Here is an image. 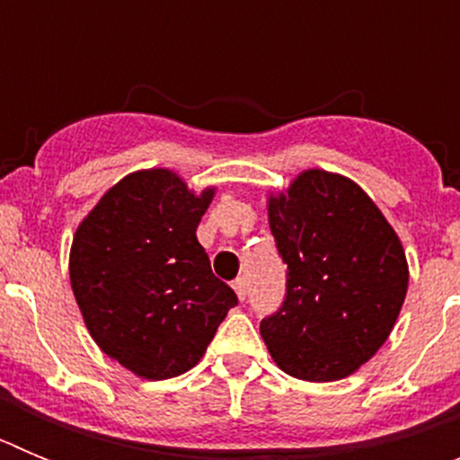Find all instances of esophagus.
Segmentation results:
<instances>
[{
	"mask_svg": "<svg viewBox=\"0 0 460 460\" xmlns=\"http://www.w3.org/2000/svg\"><path fill=\"white\" fill-rule=\"evenodd\" d=\"M233 288H234V292H237L239 299H246V279H237L233 283Z\"/></svg>",
	"mask_w": 460,
	"mask_h": 460,
	"instance_id": "34e87169",
	"label": "esophagus"
}]
</instances>
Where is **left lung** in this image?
I'll use <instances>...</instances> for the list:
<instances>
[{
	"label": "left lung",
	"mask_w": 460,
	"mask_h": 460,
	"mask_svg": "<svg viewBox=\"0 0 460 460\" xmlns=\"http://www.w3.org/2000/svg\"><path fill=\"white\" fill-rule=\"evenodd\" d=\"M286 296L260 334L288 376L332 382L371 359L408 292L396 233L355 181L308 170L270 200Z\"/></svg>",
	"instance_id": "8db88e82"
}]
</instances>
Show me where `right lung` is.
Returning a JSON list of instances; mask_svg holds the SVG:
<instances>
[{
  "mask_svg": "<svg viewBox=\"0 0 460 460\" xmlns=\"http://www.w3.org/2000/svg\"><path fill=\"white\" fill-rule=\"evenodd\" d=\"M211 195H193L168 170L133 172L73 239L71 286L89 334L147 380L193 368L239 302L195 237Z\"/></svg>",
  "mask_w": 460,
  "mask_h": 460,
  "instance_id": "1",
  "label": "right lung"
}]
</instances>
